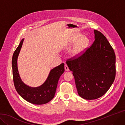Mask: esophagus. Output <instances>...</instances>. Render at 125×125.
Here are the masks:
<instances>
[{"mask_svg":"<svg viewBox=\"0 0 125 125\" xmlns=\"http://www.w3.org/2000/svg\"><path fill=\"white\" fill-rule=\"evenodd\" d=\"M64 70H65L66 71H69V68L67 66V65H66V64H65V65H64Z\"/></svg>","mask_w":125,"mask_h":125,"instance_id":"obj_1","label":"esophagus"}]
</instances>
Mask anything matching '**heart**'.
I'll use <instances>...</instances> for the list:
<instances>
[{
  "mask_svg": "<svg viewBox=\"0 0 125 125\" xmlns=\"http://www.w3.org/2000/svg\"><path fill=\"white\" fill-rule=\"evenodd\" d=\"M71 43L75 44L70 51V55L72 57L76 58L86 51L89 44V39L87 36H83V34L78 33L72 37Z\"/></svg>",
  "mask_w": 125,
  "mask_h": 125,
  "instance_id": "heart-1",
  "label": "heart"
}]
</instances>
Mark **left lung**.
I'll return each instance as SVG.
<instances>
[{"label":"left lung","mask_w":125,"mask_h":125,"mask_svg":"<svg viewBox=\"0 0 125 125\" xmlns=\"http://www.w3.org/2000/svg\"><path fill=\"white\" fill-rule=\"evenodd\" d=\"M95 41L82 55L67 62L79 95L88 100L102 96L115 77V55L106 37L94 30Z\"/></svg>","instance_id":"obj_1"}]
</instances>
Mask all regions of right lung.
I'll return each instance as SVG.
<instances>
[{
  "label": "right lung",
  "instance_id": "obj_1",
  "mask_svg": "<svg viewBox=\"0 0 125 125\" xmlns=\"http://www.w3.org/2000/svg\"><path fill=\"white\" fill-rule=\"evenodd\" d=\"M24 41L23 38L15 51L12 61L13 77L15 87L18 93L27 102L35 104H45L53 98L59 77L64 71V63L52 69L46 81L37 87H30L25 84L19 75L17 59Z\"/></svg>",
  "mask_w": 125,
  "mask_h": 125
}]
</instances>
